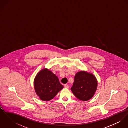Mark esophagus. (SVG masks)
<instances>
[{
  "label": "esophagus",
  "mask_w": 128,
  "mask_h": 128,
  "mask_svg": "<svg viewBox=\"0 0 128 128\" xmlns=\"http://www.w3.org/2000/svg\"><path fill=\"white\" fill-rule=\"evenodd\" d=\"M64 88H66V89H68V88H70V86L68 85H67V84H65L64 86Z\"/></svg>",
  "instance_id": "1"
}]
</instances>
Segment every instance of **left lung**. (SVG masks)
<instances>
[{"instance_id": "obj_1", "label": "left lung", "mask_w": 128, "mask_h": 128, "mask_svg": "<svg viewBox=\"0 0 128 128\" xmlns=\"http://www.w3.org/2000/svg\"><path fill=\"white\" fill-rule=\"evenodd\" d=\"M98 88V81L95 76L86 71L76 74L71 90L75 96L82 101H88L95 94Z\"/></svg>"}]
</instances>
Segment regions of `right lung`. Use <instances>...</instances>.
Listing matches in <instances>:
<instances>
[{"instance_id":"right-lung-1","label":"right lung","mask_w":128,"mask_h":128,"mask_svg":"<svg viewBox=\"0 0 128 128\" xmlns=\"http://www.w3.org/2000/svg\"><path fill=\"white\" fill-rule=\"evenodd\" d=\"M34 86L37 95L43 101L52 100L64 88L58 77L47 68H44L37 73Z\"/></svg>"}]
</instances>
